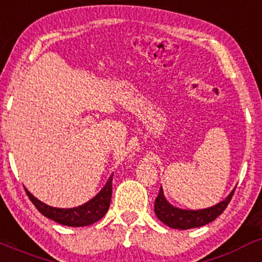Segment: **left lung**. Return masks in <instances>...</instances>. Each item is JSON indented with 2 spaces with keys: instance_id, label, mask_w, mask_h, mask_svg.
<instances>
[{
  "instance_id": "1",
  "label": "left lung",
  "mask_w": 262,
  "mask_h": 262,
  "mask_svg": "<svg viewBox=\"0 0 262 262\" xmlns=\"http://www.w3.org/2000/svg\"><path fill=\"white\" fill-rule=\"evenodd\" d=\"M234 192L235 189L226 196L224 201L218 203L214 207L201 210H184L170 205L164 198L162 187H161L160 193H158L155 202V213L157 218L166 225H168L169 228L182 229V230L199 228V226L209 224L210 222L218 218L230 203Z\"/></svg>"
}]
</instances>
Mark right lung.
Returning a JSON list of instances; mask_svg holds the SVG:
<instances>
[{"label": "right lung", "mask_w": 262, "mask_h": 262, "mask_svg": "<svg viewBox=\"0 0 262 262\" xmlns=\"http://www.w3.org/2000/svg\"><path fill=\"white\" fill-rule=\"evenodd\" d=\"M113 177L114 174H111L105 187L100 190V193L94 196L92 201L85 203L80 207L70 208V209L49 207V205L44 204L37 198H34L26 188L25 189L34 207L47 218L68 226H86L98 222L106 214L108 207H110L111 193H113Z\"/></svg>", "instance_id": "1"}]
</instances>
